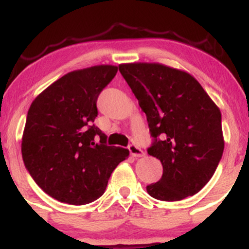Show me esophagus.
I'll list each match as a JSON object with an SVG mask.
<instances>
[{"mask_svg":"<svg viewBox=\"0 0 249 249\" xmlns=\"http://www.w3.org/2000/svg\"><path fill=\"white\" fill-rule=\"evenodd\" d=\"M128 151H130L131 156L136 157V158H139V157H142L145 154L144 151H142L141 147L137 146V145L134 144H131L130 146H128Z\"/></svg>","mask_w":249,"mask_h":249,"instance_id":"1","label":"esophagus"}]
</instances>
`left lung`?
I'll return each mask as SVG.
<instances>
[{
  "instance_id": "obj_1",
  "label": "left lung",
  "mask_w": 249,
  "mask_h": 249,
  "mask_svg": "<svg viewBox=\"0 0 249 249\" xmlns=\"http://www.w3.org/2000/svg\"><path fill=\"white\" fill-rule=\"evenodd\" d=\"M119 71L146 115L162 177L147 193L178 201L210 181L224 152L221 112L192 75L160 63H124ZM161 139L158 140V137Z\"/></svg>"
}]
</instances>
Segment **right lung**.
<instances>
[{
    "instance_id": "right-lung-1",
    "label": "right lung",
    "mask_w": 249,
    "mask_h": 249,
    "mask_svg": "<svg viewBox=\"0 0 249 249\" xmlns=\"http://www.w3.org/2000/svg\"><path fill=\"white\" fill-rule=\"evenodd\" d=\"M116 65L67 73L31 103L22 136V157L35 182L53 199L85 205L104 193L128 150L105 144L95 125L97 98L116 76ZM100 142H95V137Z\"/></svg>"
}]
</instances>
